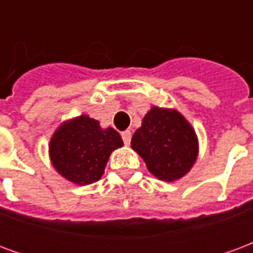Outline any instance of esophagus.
Instances as JSON below:
<instances>
[{
  "mask_svg": "<svg viewBox=\"0 0 253 253\" xmlns=\"http://www.w3.org/2000/svg\"><path fill=\"white\" fill-rule=\"evenodd\" d=\"M122 139H123V142L125 145H128L130 141H131V132L126 130V131H122Z\"/></svg>",
  "mask_w": 253,
  "mask_h": 253,
  "instance_id": "obj_1",
  "label": "esophagus"
}]
</instances>
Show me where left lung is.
<instances>
[{
	"instance_id": "obj_1",
	"label": "left lung",
	"mask_w": 253,
	"mask_h": 253,
	"mask_svg": "<svg viewBox=\"0 0 253 253\" xmlns=\"http://www.w3.org/2000/svg\"><path fill=\"white\" fill-rule=\"evenodd\" d=\"M131 148L146 163L150 173L173 181L186 175L198 156V138L180 112L153 107L134 132Z\"/></svg>"
}]
</instances>
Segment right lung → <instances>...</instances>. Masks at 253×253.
<instances>
[{"mask_svg":"<svg viewBox=\"0 0 253 253\" xmlns=\"http://www.w3.org/2000/svg\"><path fill=\"white\" fill-rule=\"evenodd\" d=\"M123 146L119 132L81 115L61 125L50 141V157L54 168L67 180L90 184L104 173L112 150Z\"/></svg>","mask_w":253,"mask_h":253,"instance_id":"add662e5","label":"right lung"}]
</instances>
